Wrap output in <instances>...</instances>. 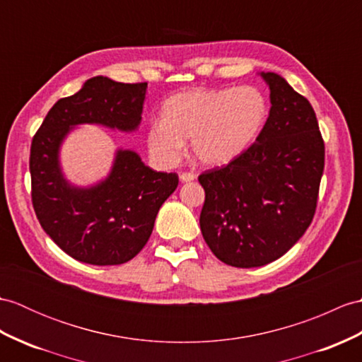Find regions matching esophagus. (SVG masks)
Segmentation results:
<instances>
[{
  "label": "esophagus",
  "mask_w": 362,
  "mask_h": 362,
  "mask_svg": "<svg viewBox=\"0 0 362 362\" xmlns=\"http://www.w3.org/2000/svg\"><path fill=\"white\" fill-rule=\"evenodd\" d=\"M192 180H196V174H192V173H182L180 174V182L182 183H188V182H192Z\"/></svg>",
  "instance_id": "34e87169"
}]
</instances>
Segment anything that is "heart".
<instances>
[{"mask_svg":"<svg viewBox=\"0 0 362 362\" xmlns=\"http://www.w3.org/2000/svg\"><path fill=\"white\" fill-rule=\"evenodd\" d=\"M268 114V100L256 86L182 90L162 103L160 122L148 128L146 145L158 163L174 166L191 139L200 165L221 168L255 145Z\"/></svg>","mask_w":362,"mask_h":362,"instance_id":"heart-1","label":"heart"}]
</instances>
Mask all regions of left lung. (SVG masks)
Returning a JSON list of instances; mask_svg holds the SVG:
<instances>
[{"label": "left lung", "mask_w": 362, "mask_h": 362, "mask_svg": "<svg viewBox=\"0 0 362 362\" xmlns=\"http://www.w3.org/2000/svg\"><path fill=\"white\" fill-rule=\"evenodd\" d=\"M259 75L272 103L264 131L238 160L199 175L202 236L217 259L238 268L270 264L302 238L324 171L312 105L279 74Z\"/></svg>", "instance_id": "obj_1"}]
</instances>
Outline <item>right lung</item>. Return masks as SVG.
<instances>
[{
    "label": "right lung",
    "mask_w": 362,
    "mask_h": 362,
    "mask_svg": "<svg viewBox=\"0 0 362 362\" xmlns=\"http://www.w3.org/2000/svg\"><path fill=\"white\" fill-rule=\"evenodd\" d=\"M148 83L89 78L50 107L32 140V204L46 234L66 255L90 265L128 262L153 233L158 209L179 185L175 173H157L132 149H117L103 180L78 187L66 179L60 149L80 124L136 132Z\"/></svg>",
    "instance_id": "right-lung-1"
}]
</instances>
